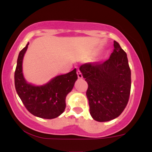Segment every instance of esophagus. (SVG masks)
<instances>
[{"label":"esophagus","instance_id":"34e87169","mask_svg":"<svg viewBox=\"0 0 152 152\" xmlns=\"http://www.w3.org/2000/svg\"><path fill=\"white\" fill-rule=\"evenodd\" d=\"M77 76H78V78H79V79H82V73L79 71V70H77Z\"/></svg>","mask_w":152,"mask_h":152}]
</instances>
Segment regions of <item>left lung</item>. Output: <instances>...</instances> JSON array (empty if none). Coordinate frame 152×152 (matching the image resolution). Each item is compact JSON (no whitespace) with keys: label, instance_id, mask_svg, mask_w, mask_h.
I'll list each match as a JSON object with an SVG mask.
<instances>
[{"label":"left lung","instance_id":"obj_1","mask_svg":"<svg viewBox=\"0 0 152 152\" xmlns=\"http://www.w3.org/2000/svg\"><path fill=\"white\" fill-rule=\"evenodd\" d=\"M110 57L102 63H86L79 70L87 82L86 95L95 121L105 122L118 117L128 104L131 70L126 52L116 41Z\"/></svg>","mask_w":152,"mask_h":152}]
</instances>
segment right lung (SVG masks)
<instances>
[{
	"mask_svg": "<svg viewBox=\"0 0 152 152\" xmlns=\"http://www.w3.org/2000/svg\"><path fill=\"white\" fill-rule=\"evenodd\" d=\"M28 43L19 53L15 72L16 91L23 104L30 113L37 117L53 119L60 115L65 110V99L78 79L76 69L64 75L53 78L42 86L28 84L23 78L22 63Z\"/></svg>",
	"mask_w": 152,
	"mask_h": 152,
	"instance_id": "obj_1",
	"label": "right lung"
}]
</instances>
